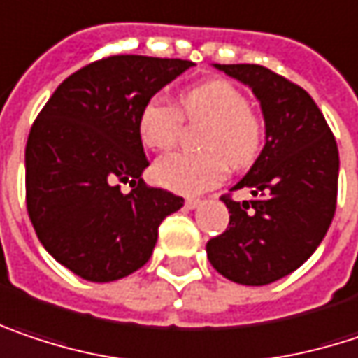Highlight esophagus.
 Returning <instances> with one entry per match:
<instances>
[{
	"label": "esophagus",
	"instance_id": "34e87169",
	"mask_svg": "<svg viewBox=\"0 0 358 358\" xmlns=\"http://www.w3.org/2000/svg\"><path fill=\"white\" fill-rule=\"evenodd\" d=\"M201 203H203L201 199H186V203H184V205H186L188 209H196V207H201Z\"/></svg>",
	"mask_w": 358,
	"mask_h": 358
}]
</instances>
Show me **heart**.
<instances>
[{
  "label": "heart",
  "mask_w": 358,
  "mask_h": 358,
  "mask_svg": "<svg viewBox=\"0 0 358 358\" xmlns=\"http://www.w3.org/2000/svg\"><path fill=\"white\" fill-rule=\"evenodd\" d=\"M182 118L207 122L201 135L203 153H168L153 168L155 180L180 194H199L217 186L227 168L244 170L256 162L264 143V124L250 110V100L234 83L211 80L180 94L176 108L162 96H151L139 110L141 143L166 151L178 141Z\"/></svg>",
  "instance_id": "heart-1"
}]
</instances>
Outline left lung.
I'll use <instances>...</instances> for the list:
<instances>
[{"mask_svg":"<svg viewBox=\"0 0 358 358\" xmlns=\"http://www.w3.org/2000/svg\"><path fill=\"white\" fill-rule=\"evenodd\" d=\"M260 100L266 143L231 190L252 201H221L229 225L207 242L213 268L240 285H268L297 271L324 240L336 211L338 145L317 104L297 83L262 65H215Z\"/></svg>","mask_w":358,"mask_h":358,"instance_id":"8db88e82","label":"left lung"}]
</instances>
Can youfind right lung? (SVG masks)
<instances>
[{
    "label": "right lung",
    "mask_w": 358,
    "mask_h": 358,
    "mask_svg": "<svg viewBox=\"0 0 358 358\" xmlns=\"http://www.w3.org/2000/svg\"><path fill=\"white\" fill-rule=\"evenodd\" d=\"M192 61L113 55L61 83L26 143V209L50 256L71 273L108 282L139 271L157 227L184 199L141 180L149 166L139 110ZM129 182L131 193L120 184Z\"/></svg>",
    "instance_id": "right-lung-1"
}]
</instances>
